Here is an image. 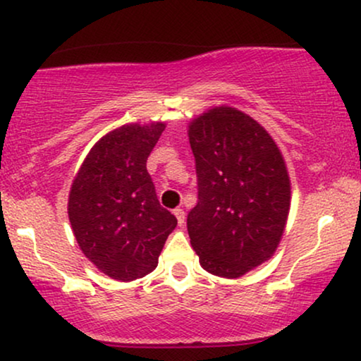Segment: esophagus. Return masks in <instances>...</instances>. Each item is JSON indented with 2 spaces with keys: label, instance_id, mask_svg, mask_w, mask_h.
Returning a JSON list of instances; mask_svg holds the SVG:
<instances>
[{
  "label": "esophagus",
  "instance_id": "obj_1",
  "mask_svg": "<svg viewBox=\"0 0 361 361\" xmlns=\"http://www.w3.org/2000/svg\"><path fill=\"white\" fill-rule=\"evenodd\" d=\"M173 213H175V216H176V220H178V225H183V223H185V212H183V209H181V208H176L175 209V212H173Z\"/></svg>",
  "mask_w": 361,
  "mask_h": 361
}]
</instances>
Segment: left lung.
Instances as JSON below:
<instances>
[{
	"label": "left lung",
	"mask_w": 361,
	"mask_h": 361,
	"mask_svg": "<svg viewBox=\"0 0 361 361\" xmlns=\"http://www.w3.org/2000/svg\"><path fill=\"white\" fill-rule=\"evenodd\" d=\"M188 138L198 176L191 246L203 270L240 278L280 245L291 200L285 159L257 120L225 104L191 120Z\"/></svg>",
	"instance_id": "left-lung-1"
}]
</instances>
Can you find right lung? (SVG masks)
I'll return each mask as SVG.
<instances>
[{
  "label": "right lung",
  "instance_id": "obj_1",
  "mask_svg": "<svg viewBox=\"0 0 361 361\" xmlns=\"http://www.w3.org/2000/svg\"><path fill=\"white\" fill-rule=\"evenodd\" d=\"M165 123H130L102 136L73 180L68 216L81 252L113 280L158 267L176 218L159 204L147 159Z\"/></svg>",
  "mask_w": 361,
  "mask_h": 361
}]
</instances>
